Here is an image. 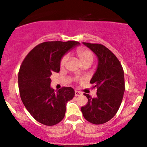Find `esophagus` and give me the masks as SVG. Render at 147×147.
Instances as JSON below:
<instances>
[{
    "label": "esophagus",
    "mask_w": 147,
    "mask_h": 147,
    "mask_svg": "<svg viewBox=\"0 0 147 147\" xmlns=\"http://www.w3.org/2000/svg\"><path fill=\"white\" fill-rule=\"evenodd\" d=\"M75 96H79V95H82V93H81L80 92H79V91L75 90Z\"/></svg>",
    "instance_id": "1"
}]
</instances>
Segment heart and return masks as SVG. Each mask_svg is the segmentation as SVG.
Masks as SVG:
<instances>
[{
  "mask_svg": "<svg viewBox=\"0 0 147 147\" xmlns=\"http://www.w3.org/2000/svg\"><path fill=\"white\" fill-rule=\"evenodd\" d=\"M77 57H79V60L81 61L84 65H90L93 63L95 60V55L93 52L91 51L89 49L85 48H79L76 51ZM68 60V57L67 55H64L62 57L60 61V65L61 68H63L66 65L67 62Z\"/></svg>",
  "mask_w": 147,
  "mask_h": 147,
  "instance_id": "b5f03b06",
  "label": "heart"
}]
</instances>
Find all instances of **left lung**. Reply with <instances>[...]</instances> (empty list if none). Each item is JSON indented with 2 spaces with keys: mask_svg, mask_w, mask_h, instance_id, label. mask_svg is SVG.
<instances>
[{
  "mask_svg": "<svg viewBox=\"0 0 147 147\" xmlns=\"http://www.w3.org/2000/svg\"><path fill=\"white\" fill-rule=\"evenodd\" d=\"M83 43L98 57V65L90 82L97 88V97L84 93L88 102L81 110L89 122L104 124L115 115L122 103L125 90L124 70L117 57L104 45Z\"/></svg>",
  "mask_w": 147,
  "mask_h": 147,
  "instance_id": "obj_1",
  "label": "left lung"
}]
</instances>
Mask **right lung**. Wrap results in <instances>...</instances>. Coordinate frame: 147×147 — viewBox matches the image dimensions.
Wrapping results in <instances>:
<instances>
[{
	"label": "right lung",
	"instance_id": "obj_1",
	"mask_svg": "<svg viewBox=\"0 0 147 147\" xmlns=\"http://www.w3.org/2000/svg\"><path fill=\"white\" fill-rule=\"evenodd\" d=\"M79 43L75 41H46L35 46L25 57L18 75L22 102L38 122L46 126L58 124L65 116L66 103L75 96L71 87L55 91L50 76L60 70V61L68 50Z\"/></svg>",
	"mask_w": 147,
	"mask_h": 147
}]
</instances>
